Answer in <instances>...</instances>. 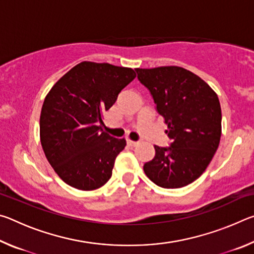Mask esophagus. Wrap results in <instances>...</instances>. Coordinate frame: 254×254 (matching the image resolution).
I'll list each match as a JSON object with an SVG mask.
<instances>
[{"label":"esophagus","instance_id":"34e87169","mask_svg":"<svg viewBox=\"0 0 254 254\" xmlns=\"http://www.w3.org/2000/svg\"><path fill=\"white\" fill-rule=\"evenodd\" d=\"M127 142L128 145H130V147H135V145H136L137 143H139V142H137V141H133V140H131V139H127Z\"/></svg>","mask_w":254,"mask_h":254}]
</instances>
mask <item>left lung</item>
Instances as JSON below:
<instances>
[{"label": "left lung", "mask_w": 254, "mask_h": 254, "mask_svg": "<svg viewBox=\"0 0 254 254\" xmlns=\"http://www.w3.org/2000/svg\"><path fill=\"white\" fill-rule=\"evenodd\" d=\"M137 79L151 93L168 126L170 147L154 145L145 162L147 177L162 188H180L199 178L212 161L222 134V111L210 86L178 66L136 68Z\"/></svg>", "instance_id": "left-lung-1"}]
</instances>
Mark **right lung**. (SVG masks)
I'll list each match as a JSON object with an SVG mask.
<instances>
[{
	"mask_svg": "<svg viewBox=\"0 0 254 254\" xmlns=\"http://www.w3.org/2000/svg\"><path fill=\"white\" fill-rule=\"evenodd\" d=\"M134 78L132 68L83 62L47 94L40 114L41 145L67 185L94 190L109 182L127 141L102 130L103 114Z\"/></svg>",
	"mask_w": 254,
	"mask_h": 254,
	"instance_id": "right-lung-1",
	"label": "right lung"
}]
</instances>
